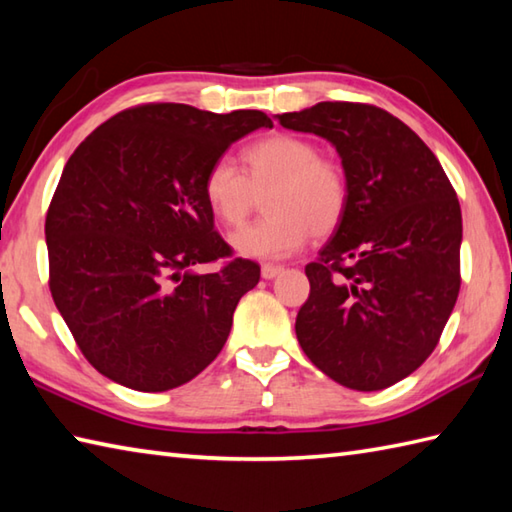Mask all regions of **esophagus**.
<instances>
[{
  "label": "esophagus",
  "mask_w": 512,
  "mask_h": 512,
  "mask_svg": "<svg viewBox=\"0 0 512 512\" xmlns=\"http://www.w3.org/2000/svg\"><path fill=\"white\" fill-rule=\"evenodd\" d=\"M282 266H273V264H264L262 266V277L264 279H275L277 275H282Z\"/></svg>",
  "instance_id": "1"
}]
</instances>
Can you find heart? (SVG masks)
Here are the masks:
<instances>
[{"label":"heart","mask_w":512,"mask_h":512,"mask_svg":"<svg viewBox=\"0 0 512 512\" xmlns=\"http://www.w3.org/2000/svg\"><path fill=\"white\" fill-rule=\"evenodd\" d=\"M239 168L219 157L206 168L202 193L217 222L242 226L266 197L262 222L230 235L242 257L286 259L304 248L310 235L326 237L342 224L348 208V179L335 159L319 157L306 137L277 133L242 150Z\"/></svg>","instance_id":"b5f03b06"}]
</instances>
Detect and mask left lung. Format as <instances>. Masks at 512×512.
<instances>
[{
    "label": "left lung",
    "mask_w": 512,
    "mask_h": 512,
    "mask_svg": "<svg viewBox=\"0 0 512 512\" xmlns=\"http://www.w3.org/2000/svg\"><path fill=\"white\" fill-rule=\"evenodd\" d=\"M277 119L328 139L350 190L342 224L306 266L299 346L346 388L393 386L433 353L457 302L455 188L433 150L384 108L319 102Z\"/></svg>",
    "instance_id": "1"
}]
</instances>
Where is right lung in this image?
Returning a JSON list of instances; mask_svg holds the SVG:
<instances>
[{"label": "right lung", "mask_w": 512, "mask_h": 512, "mask_svg": "<svg viewBox=\"0 0 512 512\" xmlns=\"http://www.w3.org/2000/svg\"><path fill=\"white\" fill-rule=\"evenodd\" d=\"M262 110L208 113L144 104L95 128L64 166L46 215L48 286L90 366L142 393L197 377L224 348L237 302L259 282L250 259L228 258L202 182Z\"/></svg>", "instance_id": "right-lung-1"}]
</instances>
